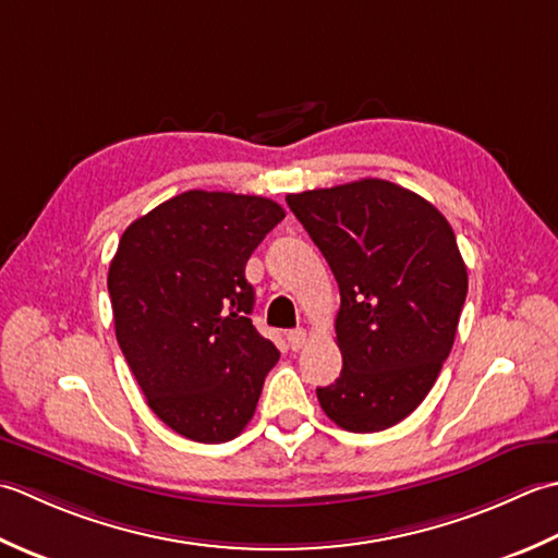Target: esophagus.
I'll return each instance as SVG.
<instances>
[{"label":"esophagus","instance_id":"esophagus-1","mask_svg":"<svg viewBox=\"0 0 558 558\" xmlns=\"http://www.w3.org/2000/svg\"><path fill=\"white\" fill-rule=\"evenodd\" d=\"M305 339H308V335H305V329H291V332L287 335V342H289V347H291L293 351L303 349Z\"/></svg>","mask_w":558,"mask_h":558}]
</instances>
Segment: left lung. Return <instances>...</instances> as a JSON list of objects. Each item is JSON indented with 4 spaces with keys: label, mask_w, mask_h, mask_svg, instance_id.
<instances>
[{
    "label": "left lung",
    "mask_w": 558,
    "mask_h": 558,
    "mask_svg": "<svg viewBox=\"0 0 558 558\" xmlns=\"http://www.w3.org/2000/svg\"><path fill=\"white\" fill-rule=\"evenodd\" d=\"M339 283V378L317 388L323 412L354 434L400 424L434 388L468 295L450 223L388 180L287 195Z\"/></svg>",
    "instance_id": "obj_1"
}]
</instances>
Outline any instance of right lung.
<instances>
[{"label":"right lung","instance_id":"right-lung-1","mask_svg":"<svg viewBox=\"0 0 558 558\" xmlns=\"http://www.w3.org/2000/svg\"><path fill=\"white\" fill-rule=\"evenodd\" d=\"M281 219L267 197L190 190L120 238L108 271L118 344L151 412L190 440L241 434L279 361L250 320L245 265Z\"/></svg>","mask_w":558,"mask_h":558}]
</instances>
